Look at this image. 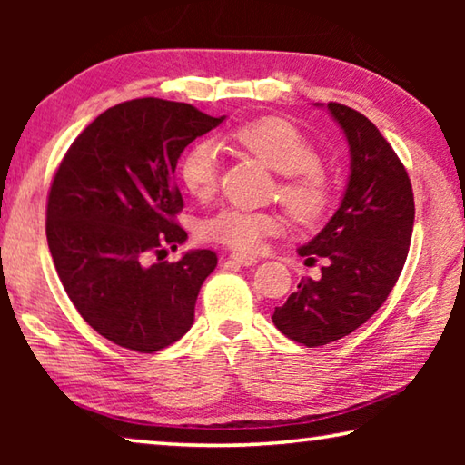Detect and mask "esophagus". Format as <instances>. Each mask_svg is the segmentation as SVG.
I'll return each instance as SVG.
<instances>
[{"instance_id": "obj_1", "label": "esophagus", "mask_w": 465, "mask_h": 465, "mask_svg": "<svg viewBox=\"0 0 465 465\" xmlns=\"http://www.w3.org/2000/svg\"><path fill=\"white\" fill-rule=\"evenodd\" d=\"M230 261L235 262V264H242V266H254V264H258V258L240 254V252H233V254H230Z\"/></svg>"}]
</instances>
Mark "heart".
I'll list each match as a JSON object with an SVG mask.
<instances>
[{
	"mask_svg": "<svg viewBox=\"0 0 465 465\" xmlns=\"http://www.w3.org/2000/svg\"><path fill=\"white\" fill-rule=\"evenodd\" d=\"M232 141L285 176L279 194L297 222L313 223L324 217L332 191L326 174L318 168L316 147L293 123L281 116H261L240 124L232 133ZM219 162L222 155L213 141H196L180 160V183L196 199H207L217 186ZM282 227L285 219L274 211L223 207L201 223V238L233 250L256 252L266 238L281 233Z\"/></svg>",
	"mask_w": 465,
	"mask_h": 465,
	"instance_id": "1",
	"label": "heart"
}]
</instances>
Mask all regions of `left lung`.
I'll list each match as a JSON object with an SVG mask.
<instances>
[{"label":"left lung","mask_w":465,"mask_h":465,"mask_svg":"<svg viewBox=\"0 0 465 465\" xmlns=\"http://www.w3.org/2000/svg\"><path fill=\"white\" fill-rule=\"evenodd\" d=\"M326 108L349 143V180L334 215L297 250L310 262L324 258L322 277L302 279L272 313L282 334L310 349L351 334L381 308L402 272L414 227L411 178L380 129L344 104Z\"/></svg>","instance_id":"1"}]
</instances>
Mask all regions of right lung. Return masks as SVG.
<instances>
[{
  "mask_svg": "<svg viewBox=\"0 0 465 465\" xmlns=\"http://www.w3.org/2000/svg\"><path fill=\"white\" fill-rule=\"evenodd\" d=\"M223 121L184 102L129 100L102 113L63 157L46 240L75 310L110 342L155 352L191 330L215 252L188 250L176 262H149V254L186 242L174 223L184 207L178 157Z\"/></svg>",
  "mask_w": 465,
  "mask_h": 465,
  "instance_id": "add662e5",
  "label": "right lung"
}]
</instances>
